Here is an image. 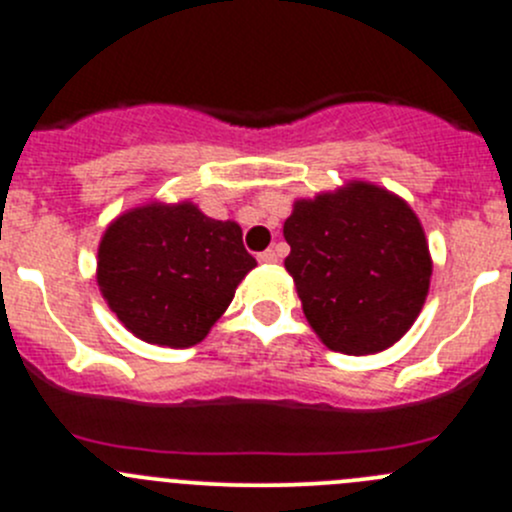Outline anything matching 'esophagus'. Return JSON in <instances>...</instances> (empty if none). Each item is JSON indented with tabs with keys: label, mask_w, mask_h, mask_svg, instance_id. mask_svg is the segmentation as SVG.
<instances>
[{
	"label": "esophagus",
	"mask_w": 512,
	"mask_h": 512,
	"mask_svg": "<svg viewBox=\"0 0 512 512\" xmlns=\"http://www.w3.org/2000/svg\"><path fill=\"white\" fill-rule=\"evenodd\" d=\"M257 260H260L262 265H275V262H277V252L275 250L260 252V255H257Z\"/></svg>",
	"instance_id": "34e87169"
}]
</instances>
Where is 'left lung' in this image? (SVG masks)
<instances>
[{
    "label": "left lung",
    "instance_id": "obj_1",
    "mask_svg": "<svg viewBox=\"0 0 512 512\" xmlns=\"http://www.w3.org/2000/svg\"><path fill=\"white\" fill-rule=\"evenodd\" d=\"M285 240L304 317L332 352H384L416 322L433 265L423 227L399 195L354 180L297 200Z\"/></svg>",
    "mask_w": 512,
    "mask_h": 512
}]
</instances>
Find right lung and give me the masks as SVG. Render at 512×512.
<instances>
[{
  "mask_svg": "<svg viewBox=\"0 0 512 512\" xmlns=\"http://www.w3.org/2000/svg\"><path fill=\"white\" fill-rule=\"evenodd\" d=\"M240 225L193 203H148L118 215L98 245L96 280L123 327L148 344L203 342L255 267Z\"/></svg>",
  "mask_w": 512,
  "mask_h": 512,
  "instance_id": "obj_1",
  "label": "right lung"
}]
</instances>
